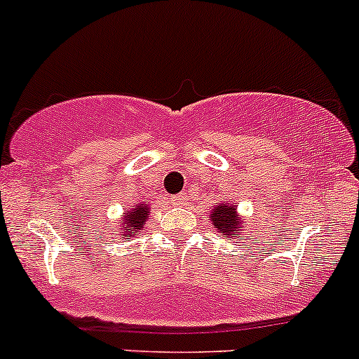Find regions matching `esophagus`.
<instances>
[{
	"instance_id": "1",
	"label": "esophagus",
	"mask_w": 359,
	"mask_h": 359,
	"mask_svg": "<svg viewBox=\"0 0 359 359\" xmlns=\"http://www.w3.org/2000/svg\"><path fill=\"white\" fill-rule=\"evenodd\" d=\"M184 200H186V196H184V194H179V196H173L170 201H172L173 205H182Z\"/></svg>"
}]
</instances>
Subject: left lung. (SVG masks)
<instances>
[{"label":"left lung","instance_id":"1","mask_svg":"<svg viewBox=\"0 0 359 359\" xmlns=\"http://www.w3.org/2000/svg\"><path fill=\"white\" fill-rule=\"evenodd\" d=\"M208 220L217 233L224 238H234V234L241 233L245 224V217L238 213V205L224 201L215 203V206L210 210Z\"/></svg>","mask_w":359,"mask_h":359}]
</instances>
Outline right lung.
<instances>
[{"mask_svg": "<svg viewBox=\"0 0 359 359\" xmlns=\"http://www.w3.org/2000/svg\"><path fill=\"white\" fill-rule=\"evenodd\" d=\"M149 213L151 206L146 201H139L133 208H128L126 212H123L118 227L114 231L116 234H119V240L130 241L133 236H139L140 231L146 226Z\"/></svg>", "mask_w": 359, "mask_h": 359, "instance_id": "1", "label": "right lung"}]
</instances>
